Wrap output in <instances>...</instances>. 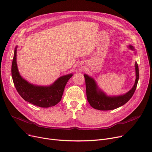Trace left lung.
Listing matches in <instances>:
<instances>
[{
    "label": "left lung",
    "mask_w": 152,
    "mask_h": 152,
    "mask_svg": "<svg viewBox=\"0 0 152 152\" xmlns=\"http://www.w3.org/2000/svg\"><path fill=\"white\" fill-rule=\"evenodd\" d=\"M127 47L129 49L134 51L135 54H136V52L132 45H129ZM135 80L131 89L124 94L118 95H107L99 87L94 77L84 74L87 99L90 105L95 109L103 111L115 110L124 105L132 97L138 83L139 73V66L136 61L135 63Z\"/></svg>",
    "instance_id": "obj_1"
}]
</instances>
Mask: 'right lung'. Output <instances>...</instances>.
<instances>
[{
	"label": "right lung",
	"instance_id": "obj_1",
	"mask_svg": "<svg viewBox=\"0 0 152 152\" xmlns=\"http://www.w3.org/2000/svg\"><path fill=\"white\" fill-rule=\"evenodd\" d=\"M18 46L15 48L12 65V76L15 88L20 96L29 103L42 108L53 107L61 100L65 86L73 73L58 77L49 86H39L31 84L20 75L17 63Z\"/></svg>",
	"mask_w": 152,
	"mask_h": 152
}]
</instances>
